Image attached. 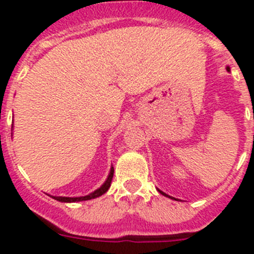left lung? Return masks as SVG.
Segmentation results:
<instances>
[{
    "mask_svg": "<svg viewBox=\"0 0 254 254\" xmlns=\"http://www.w3.org/2000/svg\"><path fill=\"white\" fill-rule=\"evenodd\" d=\"M226 71H228V72H230V67H229V66H226ZM159 190V192H160L161 194H163V196H165V197H169V198H172V199H176V198H174V197H172V196H168L167 193H164L163 190Z\"/></svg>",
    "mask_w": 254,
    "mask_h": 254,
    "instance_id": "8db88e82",
    "label": "left lung"
}]
</instances>
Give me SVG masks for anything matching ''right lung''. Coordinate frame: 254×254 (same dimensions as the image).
<instances>
[{
  "label": "right lung",
  "mask_w": 254,
  "mask_h": 254,
  "mask_svg": "<svg viewBox=\"0 0 254 254\" xmlns=\"http://www.w3.org/2000/svg\"><path fill=\"white\" fill-rule=\"evenodd\" d=\"M113 173H114V169L113 167L111 168V172H109V174H108V178L105 179V182L103 183L102 186H100L98 190H95L94 192H91V193L86 194V196H81V197H62V196H51L52 198L57 199V201H60V202H80V201H87V199H93V198H96V197L102 196V194H104L105 192H107L108 190H109V187H111V183H112V179H113Z\"/></svg>",
  "instance_id": "right-lung-1"
}]
</instances>
